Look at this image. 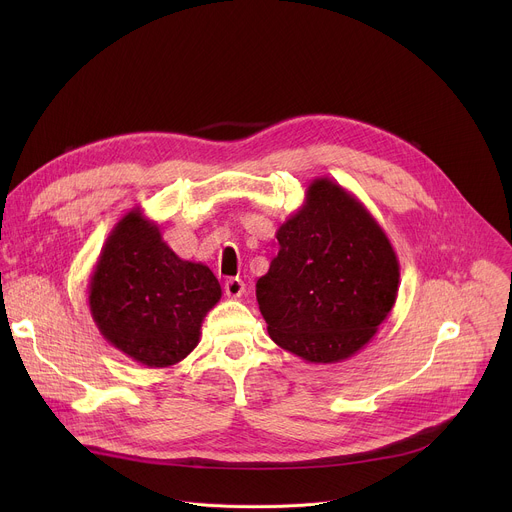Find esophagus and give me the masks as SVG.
Segmentation results:
<instances>
[{"instance_id": "obj_1", "label": "esophagus", "mask_w": 512, "mask_h": 512, "mask_svg": "<svg viewBox=\"0 0 512 512\" xmlns=\"http://www.w3.org/2000/svg\"><path fill=\"white\" fill-rule=\"evenodd\" d=\"M243 291H245V283H243V279H239V277H231V279H227V281H225V294H227L229 298H241V296H243Z\"/></svg>"}]
</instances>
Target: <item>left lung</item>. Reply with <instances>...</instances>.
Wrapping results in <instances>:
<instances>
[{
  "instance_id": "left-lung-1",
  "label": "left lung",
  "mask_w": 512,
  "mask_h": 512,
  "mask_svg": "<svg viewBox=\"0 0 512 512\" xmlns=\"http://www.w3.org/2000/svg\"><path fill=\"white\" fill-rule=\"evenodd\" d=\"M275 257L257 281L271 340L312 364L367 346L395 306L399 261L375 216L330 178L275 233Z\"/></svg>"
}]
</instances>
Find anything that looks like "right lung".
Masks as SVG:
<instances>
[{
  "label": "right lung",
  "instance_id": "1",
  "mask_svg": "<svg viewBox=\"0 0 512 512\" xmlns=\"http://www.w3.org/2000/svg\"><path fill=\"white\" fill-rule=\"evenodd\" d=\"M223 291L214 273L180 259L160 227L131 208L109 233L89 281V308L103 338L150 369L184 360Z\"/></svg>",
  "mask_w": 512,
  "mask_h": 512
}]
</instances>
